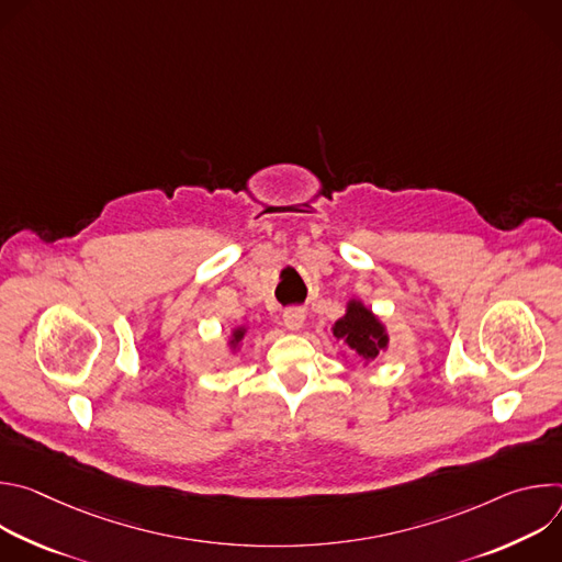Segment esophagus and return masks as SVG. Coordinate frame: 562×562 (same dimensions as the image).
<instances>
[{"instance_id":"1","label":"esophagus","mask_w":562,"mask_h":562,"mask_svg":"<svg viewBox=\"0 0 562 562\" xmlns=\"http://www.w3.org/2000/svg\"><path fill=\"white\" fill-rule=\"evenodd\" d=\"M304 317H306L304 308L291 306V308H286V311L282 313V323H284V327H286L289 331H300L302 325H304Z\"/></svg>"}]
</instances>
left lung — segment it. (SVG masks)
<instances>
[{"label":"left lung","mask_w":562,"mask_h":562,"mask_svg":"<svg viewBox=\"0 0 562 562\" xmlns=\"http://www.w3.org/2000/svg\"><path fill=\"white\" fill-rule=\"evenodd\" d=\"M331 331L338 342H342L364 362L375 360L378 353L389 345L384 325L360 300H349L347 313L331 327Z\"/></svg>","instance_id":"obj_1"}]
</instances>
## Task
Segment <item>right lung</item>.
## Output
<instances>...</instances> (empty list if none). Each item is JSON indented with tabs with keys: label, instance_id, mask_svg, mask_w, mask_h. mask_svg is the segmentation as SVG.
<instances>
[{
	"label": "right lung",
	"instance_id": "1",
	"mask_svg": "<svg viewBox=\"0 0 562 562\" xmlns=\"http://www.w3.org/2000/svg\"><path fill=\"white\" fill-rule=\"evenodd\" d=\"M245 336H247V329H245V327H237V329H233V334H231V340H228L231 349H237V347H239V342L245 340Z\"/></svg>",
	"mask_w": 562,
	"mask_h": 562
}]
</instances>
